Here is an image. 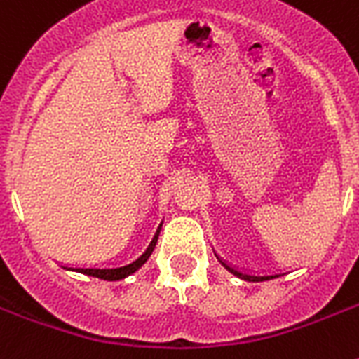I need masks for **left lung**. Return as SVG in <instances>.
Here are the masks:
<instances>
[{"label":"left lung","instance_id":"left-lung-1","mask_svg":"<svg viewBox=\"0 0 359 359\" xmlns=\"http://www.w3.org/2000/svg\"><path fill=\"white\" fill-rule=\"evenodd\" d=\"M218 261L222 262V264H224V266L227 268L231 273H235L236 278L245 279V281H266V279H273V278H279V276H281V273H272V276H259V273L244 272V270H238V268L231 266V264H227V262H225L224 259H219V257H218Z\"/></svg>","mask_w":359,"mask_h":359}]
</instances>
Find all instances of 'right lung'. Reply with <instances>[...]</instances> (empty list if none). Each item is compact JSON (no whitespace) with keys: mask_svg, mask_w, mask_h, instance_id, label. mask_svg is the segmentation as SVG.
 <instances>
[{"mask_svg":"<svg viewBox=\"0 0 359 359\" xmlns=\"http://www.w3.org/2000/svg\"><path fill=\"white\" fill-rule=\"evenodd\" d=\"M163 224V222H162ZM162 224L158 225L156 233L152 236V240L149 242L145 250H141L140 253L132 259H128L126 262H119V264H114V266H83V268H70L63 266L67 270H76V272L86 273V276H93V278H100V279H108V281H119V279L126 278L130 273H134L137 268H141L147 262V259L151 257L152 250L158 242V235H160V229H162Z\"/></svg>","mask_w":359,"mask_h":359,"instance_id":"right-lung-1","label":"right lung"}]
</instances>
